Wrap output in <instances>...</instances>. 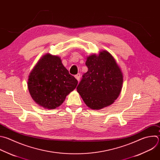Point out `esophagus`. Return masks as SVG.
Segmentation results:
<instances>
[{
    "label": "esophagus",
    "mask_w": 160,
    "mask_h": 160,
    "mask_svg": "<svg viewBox=\"0 0 160 160\" xmlns=\"http://www.w3.org/2000/svg\"><path fill=\"white\" fill-rule=\"evenodd\" d=\"M75 77L76 78V79H77L78 81H79V80H80V73H78L77 75H76L75 76Z\"/></svg>",
    "instance_id": "1"
}]
</instances>
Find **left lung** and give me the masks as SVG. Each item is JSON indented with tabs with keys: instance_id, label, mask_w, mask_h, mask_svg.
I'll use <instances>...</instances> for the list:
<instances>
[{
	"instance_id": "obj_1",
	"label": "left lung",
	"mask_w": 160,
	"mask_h": 160,
	"mask_svg": "<svg viewBox=\"0 0 160 160\" xmlns=\"http://www.w3.org/2000/svg\"><path fill=\"white\" fill-rule=\"evenodd\" d=\"M88 68L77 86V92L88 108L100 109L118 97L123 83L121 70L113 57L106 51L91 55L85 63Z\"/></svg>"
}]
</instances>
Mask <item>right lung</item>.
I'll use <instances>...</instances> for the list:
<instances>
[{
    "label": "right lung",
    "instance_id": "1",
    "mask_svg": "<svg viewBox=\"0 0 160 160\" xmlns=\"http://www.w3.org/2000/svg\"><path fill=\"white\" fill-rule=\"evenodd\" d=\"M78 84L77 80L65 68L60 57L46 54L31 71L28 82L29 92L40 106L54 109Z\"/></svg>",
    "mask_w": 160,
    "mask_h": 160
}]
</instances>
